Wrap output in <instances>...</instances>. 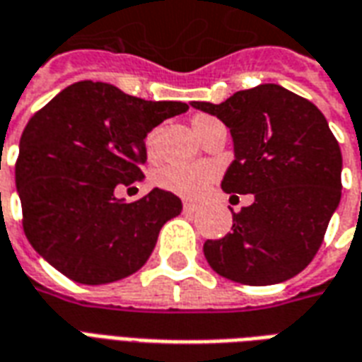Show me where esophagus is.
<instances>
[{
    "label": "esophagus",
    "instance_id": "34e87169",
    "mask_svg": "<svg viewBox=\"0 0 362 362\" xmlns=\"http://www.w3.org/2000/svg\"><path fill=\"white\" fill-rule=\"evenodd\" d=\"M184 211H186V213H194V211H196V205L189 204V202H184Z\"/></svg>",
    "mask_w": 362,
    "mask_h": 362
}]
</instances>
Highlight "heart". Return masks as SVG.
Listing matches in <instances>:
<instances>
[{
  "instance_id": "b5f03b06",
  "label": "heart",
  "mask_w": 362,
  "mask_h": 362,
  "mask_svg": "<svg viewBox=\"0 0 362 362\" xmlns=\"http://www.w3.org/2000/svg\"><path fill=\"white\" fill-rule=\"evenodd\" d=\"M199 118H205V116H199ZM217 174H219V168L211 163H170L157 170L155 182L166 192L194 199L211 186Z\"/></svg>"
}]
</instances>
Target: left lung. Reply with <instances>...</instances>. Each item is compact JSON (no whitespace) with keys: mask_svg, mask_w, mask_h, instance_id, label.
Listing matches in <instances>:
<instances>
[{"mask_svg":"<svg viewBox=\"0 0 362 362\" xmlns=\"http://www.w3.org/2000/svg\"><path fill=\"white\" fill-rule=\"evenodd\" d=\"M192 106L217 116L233 135L235 160L221 188L254 194V204L233 213V230L204 244L209 266L243 285L295 277L316 256L341 199V149L327 119L273 83Z\"/></svg>","mask_w":362,"mask_h":362,"instance_id":"8db88e82","label":"left lung"}]
</instances>
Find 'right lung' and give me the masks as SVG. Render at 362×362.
I'll return each mask as SVG.
<instances>
[{
  "label": "right lung",
  "mask_w": 362,
  "mask_h": 362,
  "mask_svg": "<svg viewBox=\"0 0 362 362\" xmlns=\"http://www.w3.org/2000/svg\"><path fill=\"white\" fill-rule=\"evenodd\" d=\"M186 110V103L79 81L28 119L15 182L25 235L50 266L83 285L141 269L163 225L180 215V197L155 188L126 204L114 189L141 180L147 134Z\"/></svg>",
  "instance_id": "1"
}]
</instances>
